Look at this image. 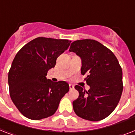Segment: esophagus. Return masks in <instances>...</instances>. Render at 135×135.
I'll return each mask as SVG.
<instances>
[{"label":"esophagus","instance_id":"obj_1","mask_svg":"<svg viewBox=\"0 0 135 135\" xmlns=\"http://www.w3.org/2000/svg\"><path fill=\"white\" fill-rule=\"evenodd\" d=\"M69 88H70V90H74V85L69 84Z\"/></svg>","mask_w":135,"mask_h":135}]
</instances>
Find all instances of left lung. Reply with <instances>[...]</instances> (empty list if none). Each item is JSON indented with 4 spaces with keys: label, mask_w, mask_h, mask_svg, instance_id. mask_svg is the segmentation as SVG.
Masks as SVG:
<instances>
[{
    "label": "left lung",
    "mask_w": 135,
    "mask_h": 135,
    "mask_svg": "<svg viewBox=\"0 0 135 135\" xmlns=\"http://www.w3.org/2000/svg\"><path fill=\"white\" fill-rule=\"evenodd\" d=\"M70 52L80 57V73L88 91L76 85L79 92L73 107L78 116L90 121H99L109 116L117 107L123 92V72L114 54L94 40H78L71 44Z\"/></svg>",
    "instance_id": "left-lung-1"
}]
</instances>
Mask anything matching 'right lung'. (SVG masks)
I'll list each match as a JSON object with an SVG mask.
<instances>
[{"mask_svg": "<svg viewBox=\"0 0 135 135\" xmlns=\"http://www.w3.org/2000/svg\"><path fill=\"white\" fill-rule=\"evenodd\" d=\"M71 42L38 37L17 53L8 73L9 95L25 117L41 120L52 115L69 92V85L66 81L52 82L46 76Z\"/></svg>", "mask_w": 135, "mask_h": 135, "instance_id": "add662e5", "label": "right lung"}]
</instances>
